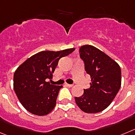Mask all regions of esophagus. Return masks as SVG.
<instances>
[{"label": "esophagus", "instance_id": "obj_1", "mask_svg": "<svg viewBox=\"0 0 135 135\" xmlns=\"http://www.w3.org/2000/svg\"><path fill=\"white\" fill-rule=\"evenodd\" d=\"M65 85L66 86H69V87H72V86H73V85H69V84H67V83H66Z\"/></svg>", "mask_w": 135, "mask_h": 135}]
</instances>
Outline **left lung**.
Segmentation results:
<instances>
[{
    "label": "left lung",
    "mask_w": 135,
    "mask_h": 135,
    "mask_svg": "<svg viewBox=\"0 0 135 135\" xmlns=\"http://www.w3.org/2000/svg\"><path fill=\"white\" fill-rule=\"evenodd\" d=\"M86 73L90 76V88L75 97V102L83 111L97 113L107 108L121 85V70L119 65L101 50L92 45L79 49Z\"/></svg>",
    "instance_id": "8db88e82"
}]
</instances>
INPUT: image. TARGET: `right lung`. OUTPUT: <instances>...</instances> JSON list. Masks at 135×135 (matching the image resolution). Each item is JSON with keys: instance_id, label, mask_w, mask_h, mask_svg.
<instances>
[{"instance_id": "add662e5", "label": "right lung", "mask_w": 135, "mask_h": 135, "mask_svg": "<svg viewBox=\"0 0 135 135\" xmlns=\"http://www.w3.org/2000/svg\"><path fill=\"white\" fill-rule=\"evenodd\" d=\"M75 49L60 51H41L20 65L14 74V90L22 105L28 112L38 116L48 114L56 105L62 86L50 85L51 79L60 58Z\"/></svg>"}]
</instances>
